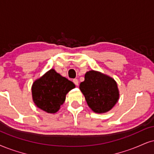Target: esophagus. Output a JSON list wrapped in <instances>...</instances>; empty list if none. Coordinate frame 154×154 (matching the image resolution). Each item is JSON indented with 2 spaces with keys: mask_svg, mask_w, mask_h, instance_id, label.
I'll use <instances>...</instances> for the list:
<instances>
[{
  "mask_svg": "<svg viewBox=\"0 0 154 154\" xmlns=\"http://www.w3.org/2000/svg\"><path fill=\"white\" fill-rule=\"evenodd\" d=\"M73 82L74 83V84H75V86H78V85H79V80H78V79H73Z\"/></svg>",
  "mask_w": 154,
  "mask_h": 154,
  "instance_id": "esophagus-1",
  "label": "esophagus"
}]
</instances>
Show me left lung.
I'll return each instance as SVG.
<instances>
[{"label": "left lung", "instance_id": "obj_1", "mask_svg": "<svg viewBox=\"0 0 154 154\" xmlns=\"http://www.w3.org/2000/svg\"><path fill=\"white\" fill-rule=\"evenodd\" d=\"M80 90L87 104L95 113L110 111L119 98V91L114 79L98 71H90L85 74V80L80 83Z\"/></svg>", "mask_w": 154, "mask_h": 154}]
</instances>
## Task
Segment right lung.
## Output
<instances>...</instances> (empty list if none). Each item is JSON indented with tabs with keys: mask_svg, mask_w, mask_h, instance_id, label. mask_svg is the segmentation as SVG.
Here are the masks:
<instances>
[{
	"mask_svg": "<svg viewBox=\"0 0 154 154\" xmlns=\"http://www.w3.org/2000/svg\"><path fill=\"white\" fill-rule=\"evenodd\" d=\"M75 84L51 69L43 76L34 81L32 97L38 108L48 113H55L64 103L66 96Z\"/></svg>",
	"mask_w": 154,
	"mask_h": 154,
	"instance_id": "add662e5",
	"label": "right lung"
}]
</instances>
